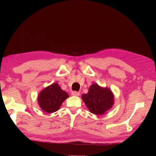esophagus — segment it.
Masks as SVG:
<instances>
[{"label": "esophagus", "mask_w": 156, "mask_h": 156, "mask_svg": "<svg viewBox=\"0 0 156 156\" xmlns=\"http://www.w3.org/2000/svg\"><path fill=\"white\" fill-rule=\"evenodd\" d=\"M72 96H80V93L76 91H73L72 92Z\"/></svg>", "instance_id": "34e87169"}]
</instances>
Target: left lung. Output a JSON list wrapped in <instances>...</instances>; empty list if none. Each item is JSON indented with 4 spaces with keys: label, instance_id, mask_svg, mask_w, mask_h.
Wrapping results in <instances>:
<instances>
[{
    "label": "left lung",
    "instance_id": "8db88e82",
    "mask_svg": "<svg viewBox=\"0 0 156 156\" xmlns=\"http://www.w3.org/2000/svg\"><path fill=\"white\" fill-rule=\"evenodd\" d=\"M82 100L90 112L101 115L112 108L115 96L110 88L94 83L90 87L88 93L83 94Z\"/></svg>",
    "mask_w": 156,
    "mask_h": 156
}]
</instances>
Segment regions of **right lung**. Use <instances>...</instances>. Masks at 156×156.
<instances>
[{"mask_svg": "<svg viewBox=\"0 0 156 156\" xmlns=\"http://www.w3.org/2000/svg\"><path fill=\"white\" fill-rule=\"evenodd\" d=\"M68 97V94L62 90L58 84L55 83L45 87L39 93L37 103L44 112L53 113L59 109Z\"/></svg>", "mask_w": 156, "mask_h": 156, "instance_id": "1", "label": "right lung"}]
</instances>
